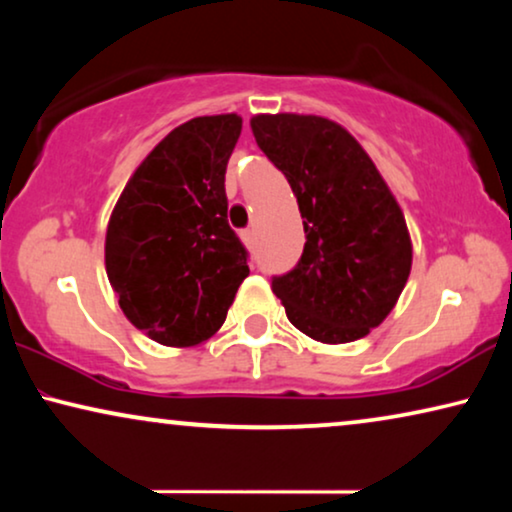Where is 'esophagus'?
<instances>
[{
	"instance_id": "1",
	"label": "esophagus",
	"mask_w": 512,
	"mask_h": 512,
	"mask_svg": "<svg viewBox=\"0 0 512 512\" xmlns=\"http://www.w3.org/2000/svg\"><path fill=\"white\" fill-rule=\"evenodd\" d=\"M240 237H242V242H244V247H254V230H242L240 233Z\"/></svg>"
}]
</instances>
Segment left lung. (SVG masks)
I'll return each mask as SVG.
<instances>
[{
    "instance_id": "8db88e82",
    "label": "left lung",
    "mask_w": 512,
    "mask_h": 512,
    "mask_svg": "<svg viewBox=\"0 0 512 512\" xmlns=\"http://www.w3.org/2000/svg\"><path fill=\"white\" fill-rule=\"evenodd\" d=\"M251 132L289 179L307 237L296 268L272 279L286 317L326 345L366 338L410 277L401 205L363 146L331 118L256 114Z\"/></svg>"
}]
</instances>
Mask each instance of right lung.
I'll return each instance as SVG.
<instances>
[{
  "label": "right lung",
  "mask_w": 512,
  "mask_h": 512,
  "mask_svg": "<svg viewBox=\"0 0 512 512\" xmlns=\"http://www.w3.org/2000/svg\"><path fill=\"white\" fill-rule=\"evenodd\" d=\"M237 114L198 116L160 139L109 216L104 265L128 321L165 347H195L226 321L249 275L228 226Z\"/></svg>",
  "instance_id": "add662e5"
}]
</instances>
